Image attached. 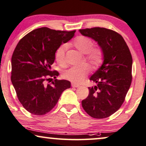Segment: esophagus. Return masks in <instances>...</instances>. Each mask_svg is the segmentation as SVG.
I'll use <instances>...</instances> for the list:
<instances>
[{
  "mask_svg": "<svg viewBox=\"0 0 146 146\" xmlns=\"http://www.w3.org/2000/svg\"><path fill=\"white\" fill-rule=\"evenodd\" d=\"M71 86L72 87H75V88H78V87H80V85H78V84H75V83H72L71 84Z\"/></svg>",
  "mask_w": 146,
  "mask_h": 146,
  "instance_id": "obj_1",
  "label": "esophagus"
}]
</instances>
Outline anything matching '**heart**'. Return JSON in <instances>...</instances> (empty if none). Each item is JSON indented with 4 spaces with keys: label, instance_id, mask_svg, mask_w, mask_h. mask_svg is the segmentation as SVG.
I'll return each mask as SVG.
<instances>
[{
    "label": "heart",
    "instance_id": "b5f03b06",
    "mask_svg": "<svg viewBox=\"0 0 146 146\" xmlns=\"http://www.w3.org/2000/svg\"><path fill=\"white\" fill-rule=\"evenodd\" d=\"M73 45L79 52L86 54L84 60L92 66H97L101 63L103 57V51L100 47H93L94 43L90 38L79 36L75 38ZM67 44L63 43L56 49L55 59L60 65L65 64V54ZM90 72V67L86 64L80 66H72L63 71L62 78L66 80L79 84L85 79Z\"/></svg>",
    "mask_w": 146,
    "mask_h": 146
}]
</instances>
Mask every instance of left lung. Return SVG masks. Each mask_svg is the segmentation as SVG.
<instances>
[{"label": "left lung", "instance_id": "obj_1", "mask_svg": "<svg viewBox=\"0 0 146 146\" xmlns=\"http://www.w3.org/2000/svg\"><path fill=\"white\" fill-rule=\"evenodd\" d=\"M84 36L93 38L103 51V62L90 77L96 84L82 101L85 111L94 118L108 117L123 104L132 82L133 59L121 35L105 28L80 29Z\"/></svg>", "mask_w": 146, "mask_h": 146}]
</instances>
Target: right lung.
I'll return each instance as SVG.
<instances>
[{"label": "right lung", "mask_w": 146, "mask_h": 146, "mask_svg": "<svg viewBox=\"0 0 146 146\" xmlns=\"http://www.w3.org/2000/svg\"><path fill=\"white\" fill-rule=\"evenodd\" d=\"M75 33L42 27L28 33L17 43L11 58V80L18 100L30 113L43 115L50 112L63 91L71 88L69 81L56 79L59 73L51 71V66L56 49ZM50 77L55 80L47 84Z\"/></svg>", "instance_id": "1"}]
</instances>
